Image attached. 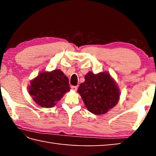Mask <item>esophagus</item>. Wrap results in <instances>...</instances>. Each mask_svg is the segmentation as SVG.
I'll return each mask as SVG.
<instances>
[{
    "mask_svg": "<svg viewBox=\"0 0 156 156\" xmlns=\"http://www.w3.org/2000/svg\"><path fill=\"white\" fill-rule=\"evenodd\" d=\"M72 90H73V91H77V89H78V87L77 86H72Z\"/></svg>",
    "mask_w": 156,
    "mask_h": 156,
    "instance_id": "esophagus-1",
    "label": "esophagus"
}]
</instances>
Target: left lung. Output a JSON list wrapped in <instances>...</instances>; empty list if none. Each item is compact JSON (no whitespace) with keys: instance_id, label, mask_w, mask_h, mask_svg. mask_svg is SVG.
<instances>
[{"instance_id":"8db88e82","label":"left lung","mask_w":156,"mask_h":156,"mask_svg":"<svg viewBox=\"0 0 156 156\" xmlns=\"http://www.w3.org/2000/svg\"><path fill=\"white\" fill-rule=\"evenodd\" d=\"M84 105L91 113L105 114L115 107L119 101L120 91L109 72L96 74L89 72L84 76V82L78 89Z\"/></svg>"}]
</instances>
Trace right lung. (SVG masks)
I'll list each match as a JSON object with an SVG mask.
<instances>
[{
	"mask_svg": "<svg viewBox=\"0 0 156 156\" xmlns=\"http://www.w3.org/2000/svg\"><path fill=\"white\" fill-rule=\"evenodd\" d=\"M69 90V79L60 69L40 73L28 87L34 102L44 108L54 107Z\"/></svg>",
	"mask_w": 156,
	"mask_h": 156,
	"instance_id": "obj_1",
	"label": "right lung"
}]
</instances>
